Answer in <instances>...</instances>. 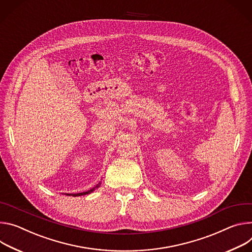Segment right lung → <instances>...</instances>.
<instances>
[{
  "label": "right lung",
  "mask_w": 252,
  "mask_h": 252,
  "mask_svg": "<svg viewBox=\"0 0 252 252\" xmlns=\"http://www.w3.org/2000/svg\"><path fill=\"white\" fill-rule=\"evenodd\" d=\"M99 185H100V183L96 186V187H94L93 189H91V190H88V191H86V192H82V193H78V194H67V195H73V196H81V195H86V194H89V193H91L95 188H98L99 187Z\"/></svg>",
  "instance_id": "obj_1"
}]
</instances>
